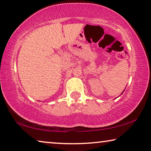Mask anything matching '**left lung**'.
Listing matches in <instances>:
<instances>
[{
  "label": "left lung",
  "mask_w": 151,
  "mask_h": 151,
  "mask_svg": "<svg viewBox=\"0 0 151 151\" xmlns=\"http://www.w3.org/2000/svg\"><path fill=\"white\" fill-rule=\"evenodd\" d=\"M123 92H124V91H123Z\"/></svg>",
  "instance_id": "8db88e82"
}]
</instances>
